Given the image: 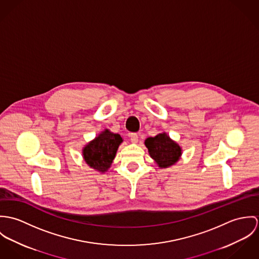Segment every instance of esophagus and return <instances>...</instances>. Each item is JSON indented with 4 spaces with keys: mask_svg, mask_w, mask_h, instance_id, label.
Wrapping results in <instances>:
<instances>
[{
    "mask_svg": "<svg viewBox=\"0 0 259 259\" xmlns=\"http://www.w3.org/2000/svg\"><path fill=\"white\" fill-rule=\"evenodd\" d=\"M129 136H130V139H131L132 143H137L138 142V135L136 133H131Z\"/></svg>",
    "mask_w": 259,
    "mask_h": 259,
    "instance_id": "34e87169",
    "label": "esophagus"
}]
</instances>
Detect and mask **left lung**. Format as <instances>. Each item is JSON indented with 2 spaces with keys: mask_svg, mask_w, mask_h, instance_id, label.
<instances>
[{
  "mask_svg": "<svg viewBox=\"0 0 259 259\" xmlns=\"http://www.w3.org/2000/svg\"><path fill=\"white\" fill-rule=\"evenodd\" d=\"M145 145L152 159L161 169L169 168L176 164L182 156V148L172 141L167 133L158 134L145 140Z\"/></svg>",
  "mask_w": 259,
  "mask_h": 259,
  "instance_id": "8db88e82",
  "label": "left lung"
}]
</instances>
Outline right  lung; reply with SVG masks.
Segmentation results:
<instances>
[{"label": "right lung", "mask_w": 259, "mask_h": 259, "mask_svg": "<svg viewBox=\"0 0 259 259\" xmlns=\"http://www.w3.org/2000/svg\"><path fill=\"white\" fill-rule=\"evenodd\" d=\"M122 142L123 139L119 134L105 129L94 140L85 145L82 150L83 159L90 168L98 172H106L110 168L118 147Z\"/></svg>", "instance_id": "add662e5"}]
</instances>
